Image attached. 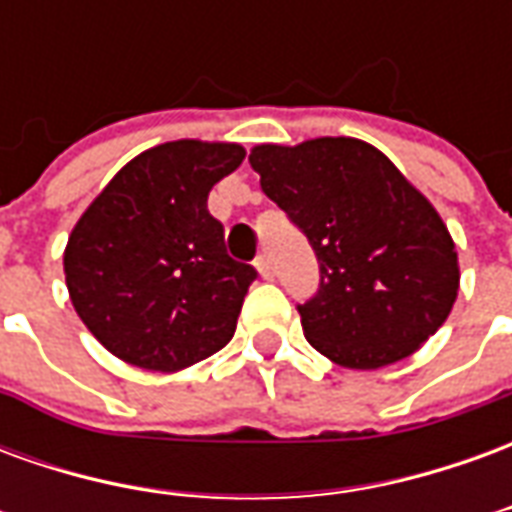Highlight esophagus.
Masks as SVG:
<instances>
[{
	"mask_svg": "<svg viewBox=\"0 0 512 512\" xmlns=\"http://www.w3.org/2000/svg\"><path fill=\"white\" fill-rule=\"evenodd\" d=\"M255 268H257V271H260V277H263V279L274 277V268H271V257H268L266 252H263V255H257Z\"/></svg>",
	"mask_w": 512,
	"mask_h": 512,
	"instance_id": "obj_1",
	"label": "esophagus"
}]
</instances>
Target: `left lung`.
I'll return each instance as SVG.
<instances>
[{
  "instance_id": "8db88e82",
  "label": "left lung",
  "mask_w": 512,
  "mask_h": 512,
  "mask_svg": "<svg viewBox=\"0 0 512 512\" xmlns=\"http://www.w3.org/2000/svg\"><path fill=\"white\" fill-rule=\"evenodd\" d=\"M268 200L307 235L321 288L299 304L307 343L334 365L376 370L419 351L458 299V252L439 211L354 136L255 145Z\"/></svg>"
}]
</instances>
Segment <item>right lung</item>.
I'll use <instances>...</instances> for the list:
<instances>
[{"label":"right lung","instance_id":"right-lung-1","mask_svg":"<svg viewBox=\"0 0 512 512\" xmlns=\"http://www.w3.org/2000/svg\"><path fill=\"white\" fill-rule=\"evenodd\" d=\"M244 156L235 142H164L87 205L62 266L73 310L109 354L175 373L233 340L257 271L227 255L208 194Z\"/></svg>","mask_w":512,"mask_h":512}]
</instances>
